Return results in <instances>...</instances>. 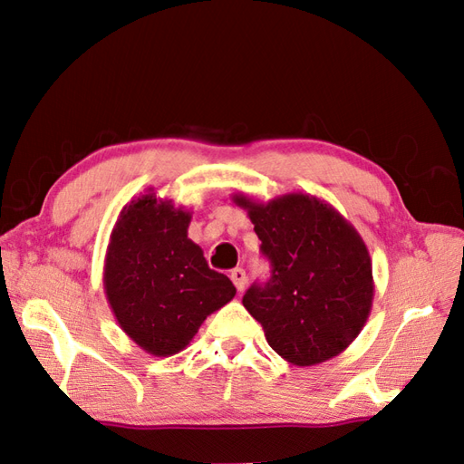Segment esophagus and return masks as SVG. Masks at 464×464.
<instances>
[{
	"label": "esophagus",
	"instance_id": "esophagus-1",
	"mask_svg": "<svg viewBox=\"0 0 464 464\" xmlns=\"http://www.w3.org/2000/svg\"><path fill=\"white\" fill-rule=\"evenodd\" d=\"M230 279L234 281L236 289H238V291H244L247 277H246V271H244L242 267H236V269H232V271H230Z\"/></svg>",
	"mask_w": 464,
	"mask_h": 464
}]
</instances>
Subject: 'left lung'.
<instances>
[{"label": "left lung", "mask_w": 464, "mask_h": 464, "mask_svg": "<svg viewBox=\"0 0 464 464\" xmlns=\"http://www.w3.org/2000/svg\"><path fill=\"white\" fill-rule=\"evenodd\" d=\"M247 210L271 277L242 299L267 344L295 366L338 356L362 331L374 299L362 236L329 202L289 193L269 202L234 195Z\"/></svg>", "instance_id": "obj_1"}]
</instances>
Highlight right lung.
Here are the masks:
<instances>
[{
  "label": "right lung",
  "mask_w": 464,
  "mask_h": 464,
  "mask_svg": "<svg viewBox=\"0 0 464 464\" xmlns=\"http://www.w3.org/2000/svg\"><path fill=\"white\" fill-rule=\"evenodd\" d=\"M190 217L150 188L121 208L106 252L111 313L135 344L160 358L187 348L208 314L236 295L187 236Z\"/></svg>",
  "instance_id": "obj_1"
}]
</instances>
